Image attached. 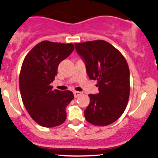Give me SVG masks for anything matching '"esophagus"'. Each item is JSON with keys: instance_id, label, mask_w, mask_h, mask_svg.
Listing matches in <instances>:
<instances>
[{"instance_id": "1", "label": "esophagus", "mask_w": 158, "mask_h": 158, "mask_svg": "<svg viewBox=\"0 0 158 158\" xmlns=\"http://www.w3.org/2000/svg\"><path fill=\"white\" fill-rule=\"evenodd\" d=\"M74 97L75 98H77L78 97V96H80L81 95V92H77V91H74Z\"/></svg>"}]
</instances>
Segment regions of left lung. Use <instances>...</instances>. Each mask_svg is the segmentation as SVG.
<instances>
[{
    "label": "left lung",
    "instance_id": "left-lung-1",
    "mask_svg": "<svg viewBox=\"0 0 158 158\" xmlns=\"http://www.w3.org/2000/svg\"><path fill=\"white\" fill-rule=\"evenodd\" d=\"M89 79L97 81L99 93L89 94L84 116L96 126L116 121L126 109L130 96V70L126 59L112 45L102 40L76 43Z\"/></svg>",
    "mask_w": 158,
    "mask_h": 158
}]
</instances>
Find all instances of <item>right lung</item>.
I'll return each mask as SVG.
<instances>
[{
	"mask_svg": "<svg viewBox=\"0 0 158 158\" xmlns=\"http://www.w3.org/2000/svg\"><path fill=\"white\" fill-rule=\"evenodd\" d=\"M72 44L42 41L26 55L19 75L23 102L31 118L44 127L59 126L66 120L65 108L74 99L72 91L52 89L61 62L73 52Z\"/></svg>",
	"mask_w": 158,
	"mask_h": 158,
	"instance_id": "add662e5",
	"label": "right lung"
}]
</instances>
